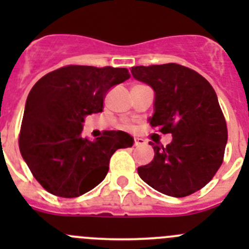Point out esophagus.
Here are the masks:
<instances>
[{"mask_svg":"<svg viewBox=\"0 0 249 249\" xmlns=\"http://www.w3.org/2000/svg\"><path fill=\"white\" fill-rule=\"evenodd\" d=\"M145 140H143V139H141V137H135V143L134 144L135 145H143V144H145Z\"/></svg>","mask_w":249,"mask_h":249,"instance_id":"obj_1","label":"esophagus"}]
</instances>
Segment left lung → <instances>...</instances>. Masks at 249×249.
Segmentation results:
<instances>
[{"label":"left lung","mask_w":249,"mask_h":249,"mask_svg":"<svg viewBox=\"0 0 249 249\" xmlns=\"http://www.w3.org/2000/svg\"><path fill=\"white\" fill-rule=\"evenodd\" d=\"M132 77L154 90L150 125L172 134L166 145L152 143L154 158L137 169L158 192L184 197L205 187L220 167L228 130L217 94L201 74L177 64L135 66Z\"/></svg>","instance_id":"left-lung-1"}]
</instances>
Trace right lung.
Here are the masks:
<instances>
[{"label":"right lung","mask_w":249,"mask_h":249,"mask_svg":"<svg viewBox=\"0 0 249 249\" xmlns=\"http://www.w3.org/2000/svg\"><path fill=\"white\" fill-rule=\"evenodd\" d=\"M130 78L126 69L61 67L42 77L25 104L19 148L34 177L50 194L77 197L106 177L119 148L132 147L124 131L82 137L85 117L102 112L110 88Z\"/></svg>","instance_id":"add662e5"}]
</instances>
